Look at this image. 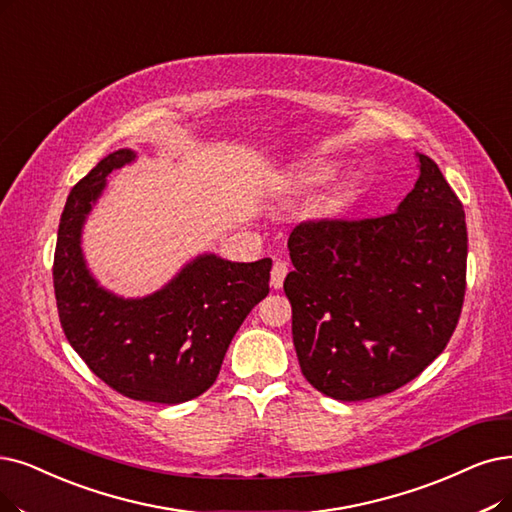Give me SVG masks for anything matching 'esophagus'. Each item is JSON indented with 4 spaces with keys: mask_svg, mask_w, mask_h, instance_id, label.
I'll return each instance as SVG.
<instances>
[{
    "mask_svg": "<svg viewBox=\"0 0 512 512\" xmlns=\"http://www.w3.org/2000/svg\"><path fill=\"white\" fill-rule=\"evenodd\" d=\"M285 275H288V264L281 262V260H277V262L273 264V269H271V285H273L275 290H277V288H281Z\"/></svg>",
    "mask_w": 512,
    "mask_h": 512,
    "instance_id": "34e87169",
    "label": "esophagus"
}]
</instances>
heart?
Listing matches in <instances>:
<instances>
[{
  "label": "heart",
  "mask_w": 512,
  "mask_h": 512,
  "mask_svg": "<svg viewBox=\"0 0 512 512\" xmlns=\"http://www.w3.org/2000/svg\"><path fill=\"white\" fill-rule=\"evenodd\" d=\"M332 178H334V168L330 163H317V166H311L302 172V182L309 187L325 185V182H330Z\"/></svg>",
  "instance_id": "b5f03b06"
}]
</instances>
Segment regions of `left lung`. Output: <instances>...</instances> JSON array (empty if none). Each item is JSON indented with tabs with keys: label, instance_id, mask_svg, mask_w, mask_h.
I'll list each match as a JSON object with an SVG mask.
<instances>
[{
	"label": "left lung",
	"instance_id": "1",
	"mask_svg": "<svg viewBox=\"0 0 512 512\" xmlns=\"http://www.w3.org/2000/svg\"><path fill=\"white\" fill-rule=\"evenodd\" d=\"M386 216L300 222L288 239L300 370L319 393L363 401L397 391L452 338L466 292V220L437 163Z\"/></svg>",
	"mask_w": 512,
	"mask_h": 512
}]
</instances>
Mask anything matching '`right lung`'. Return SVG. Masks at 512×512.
<instances>
[{"instance_id": "obj_1", "label": "right lung", "mask_w": 512, "mask_h": 512, "mask_svg": "<svg viewBox=\"0 0 512 512\" xmlns=\"http://www.w3.org/2000/svg\"><path fill=\"white\" fill-rule=\"evenodd\" d=\"M134 157L130 149L107 155L67 197L52 267L58 317L75 353L113 391L185 403L216 382L239 325L269 294L271 258L203 254L151 296L126 300L102 290L81 254V227L107 176Z\"/></svg>"}]
</instances>
